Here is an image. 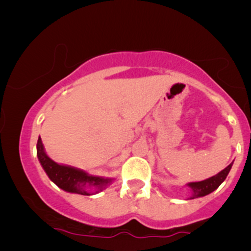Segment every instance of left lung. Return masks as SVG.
I'll use <instances>...</instances> for the list:
<instances>
[{"instance_id":"obj_1","label":"left lung","mask_w":251,"mask_h":251,"mask_svg":"<svg viewBox=\"0 0 251 251\" xmlns=\"http://www.w3.org/2000/svg\"><path fill=\"white\" fill-rule=\"evenodd\" d=\"M232 166H233V162L229 163L224 170L221 171V173H218L217 175H215V176L208 178V179H204L201 181H192V183L186 184V186L191 190V194H190V198H188V200L205 197V195L210 194L211 192L217 190L219 185L226 179V177H227Z\"/></svg>"}]
</instances>
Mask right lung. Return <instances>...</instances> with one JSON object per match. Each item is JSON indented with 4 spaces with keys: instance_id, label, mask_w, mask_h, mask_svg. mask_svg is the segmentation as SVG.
Here are the masks:
<instances>
[{
    "instance_id": "right-lung-1",
    "label": "right lung",
    "mask_w": 251,
    "mask_h": 251,
    "mask_svg": "<svg viewBox=\"0 0 251 251\" xmlns=\"http://www.w3.org/2000/svg\"><path fill=\"white\" fill-rule=\"evenodd\" d=\"M36 151L41 166L50 180L68 193L94 195L104 191L114 180V178L94 176L77 168L54 162L47 155L41 137L37 139Z\"/></svg>"
}]
</instances>
